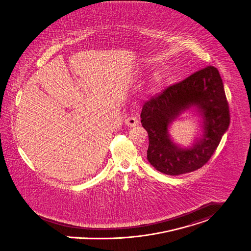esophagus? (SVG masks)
Returning a JSON list of instances; mask_svg holds the SVG:
<instances>
[{
	"mask_svg": "<svg viewBox=\"0 0 251 251\" xmlns=\"http://www.w3.org/2000/svg\"><path fill=\"white\" fill-rule=\"evenodd\" d=\"M125 123H126V125L127 126L133 127V126H136L137 125L139 124V121H138V119H137V117H135V116H129V117H127L126 119Z\"/></svg>",
	"mask_w": 251,
	"mask_h": 251,
	"instance_id": "1",
	"label": "esophagus"
}]
</instances>
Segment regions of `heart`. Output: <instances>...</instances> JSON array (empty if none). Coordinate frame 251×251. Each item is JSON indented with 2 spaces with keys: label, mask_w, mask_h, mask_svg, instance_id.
<instances>
[{
  "label": "heart",
  "mask_w": 251,
  "mask_h": 251,
  "mask_svg": "<svg viewBox=\"0 0 251 251\" xmlns=\"http://www.w3.org/2000/svg\"><path fill=\"white\" fill-rule=\"evenodd\" d=\"M162 82H163V75L159 74V73H157L155 75H154V77H153V85L155 86V87H158L160 86L161 84H162Z\"/></svg>",
  "instance_id": "heart-1"
}]
</instances>
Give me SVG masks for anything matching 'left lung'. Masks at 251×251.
Returning <instances> with one entry per match:
<instances>
[{"instance_id": "left-lung-1", "label": "left lung", "mask_w": 251, "mask_h": 251, "mask_svg": "<svg viewBox=\"0 0 251 251\" xmlns=\"http://www.w3.org/2000/svg\"><path fill=\"white\" fill-rule=\"evenodd\" d=\"M193 105L205 116V134L193 148L180 149L167 136L168 124ZM141 123L149 134V162L160 173L178 176L201 169L216 151L227 130L230 114L223 80L217 68L201 69L167 87L143 105Z\"/></svg>"}]
</instances>
